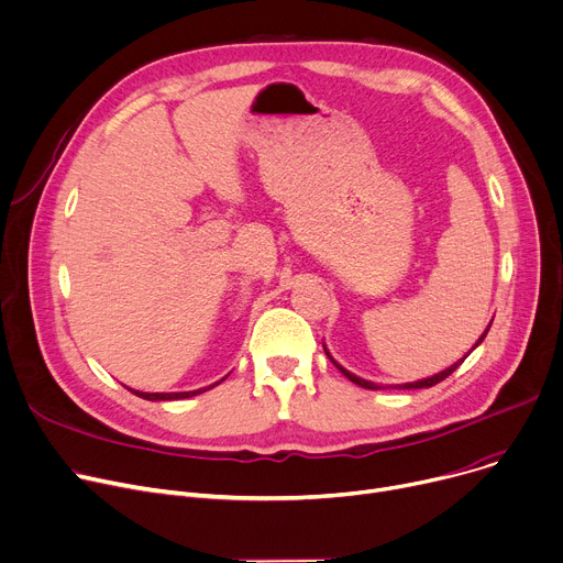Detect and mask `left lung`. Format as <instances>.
Masks as SVG:
<instances>
[{"instance_id":"obj_1","label":"left lung","mask_w":563,"mask_h":563,"mask_svg":"<svg viewBox=\"0 0 563 563\" xmlns=\"http://www.w3.org/2000/svg\"><path fill=\"white\" fill-rule=\"evenodd\" d=\"M489 328H492V325H489ZM489 328L484 330V334L479 336V340H477V344H475V346H479V344H482V340H484V336H486V332H489ZM475 346H473V349H475ZM473 349H471V351H473ZM471 351H468V353H471ZM325 353H328V351H325ZM468 353H466V355H464L460 362H455L453 366H448V368H443L441 373H437V376H432V378H426V380H417V383H405V385H400V389H423V387H434L437 383H441V380H445L448 376H451V373H453V371H455V368H457V366H460V364H462V362L468 357ZM328 357H330V355H328ZM330 360H332V357H330ZM332 364H334L336 368H340V371L344 373V376H346L351 383H355V385H360V387H364V389H380L378 385H373V383H368V380H364V378H357V376H353L351 371H346L342 364H336L334 360H332Z\"/></svg>"}]
</instances>
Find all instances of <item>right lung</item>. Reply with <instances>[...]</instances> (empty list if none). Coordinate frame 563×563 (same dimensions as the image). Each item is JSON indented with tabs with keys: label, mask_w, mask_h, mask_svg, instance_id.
<instances>
[{
	"label": "right lung",
	"mask_w": 563,
	"mask_h": 563,
	"mask_svg": "<svg viewBox=\"0 0 563 563\" xmlns=\"http://www.w3.org/2000/svg\"><path fill=\"white\" fill-rule=\"evenodd\" d=\"M219 385V383H217ZM214 387V385H212ZM210 389V387H208ZM133 391V389H131ZM206 391V389H203ZM135 396H140V398H144V400H178V398H190V396H197V394H201V389H197V391H178V394H144V391H133Z\"/></svg>",
	"instance_id": "add662e5"
}]
</instances>
